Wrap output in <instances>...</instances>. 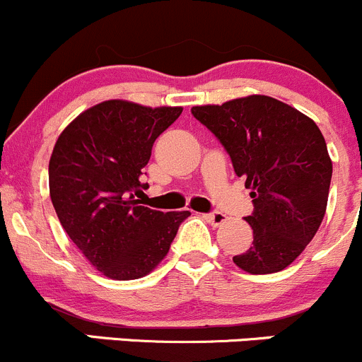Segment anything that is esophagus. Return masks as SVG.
<instances>
[{
    "label": "esophagus",
    "mask_w": 362,
    "mask_h": 362,
    "mask_svg": "<svg viewBox=\"0 0 362 362\" xmlns=\"http://www.w3.org/2000/svg\"><path fill=\"white\" fill-rule=\"evenodd\" d=\"M203 217H204V221L210 222L211 226H221L222 222L228 221V215L221 214V211H215V214H204Z\"/></svg>",
    "instance_id": "esophagus-1"
}]
</instances>
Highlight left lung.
<instances>
[{"instance_id": "1", "label": "left lung", "mask_w": 362, "mask_h": 362, "mask_svg": "<svg viewBox=\"0 0 362 362\" xmlns=\"http://www.w3.org/2000/svg\"><path fill=\"white\" fill-rule=\"evenodd\" d=\"M191 112L221 140L254 198V214L245 217L254 242L233 261L252 275L282 272L326 214L333 163L322 133L305 113L262 94Z\"/></svg>"}]
</instances>
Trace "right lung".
<instances>
[{"mask_svg": "<svg viewBox=\"0 0 362 362\" xmlns=\"http://www.w3.org/2000/svg\"><path fill=\"white\" fill-rule=\"evenodd\" d=\"M182 110L108 100L73 119L54 145L49 191L57 217L87 261L108 279L148 275L191 215L151 210L136 199L156 138Z\"/></svg>", "mask_w": 362, "mask_h": 362, "instance_id": "right-lung-1", "label": "right lung"}]
</instances>
